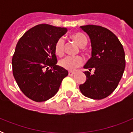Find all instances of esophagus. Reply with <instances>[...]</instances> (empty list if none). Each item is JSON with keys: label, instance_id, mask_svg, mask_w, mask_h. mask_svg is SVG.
I'll use <instances>...</instances> for the list:
<instances>
[{"label": "esophagus", "instance_id": "obj_1", "mask_svg": "<svg viewBox=\"0 0 133 133\" xmlns=\"http://www.w3.org/2000/svg\"><path fill=\"white\" fill-rule=\"evenodd\" d=\"M74 74H75V72H74V71H69V76H72V75H73Z\"/></svg>", "mask_w": 133, "mask_h": 133}]
</instances>
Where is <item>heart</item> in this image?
<instances>
[{
    "label": "heart",
    "instance_id": "obj_1",
    "mask_svg": "<svg viewBox=\"0 0 133 133\" xmlns=\"http://www.w3.org/2000/svg\"><path fill=\"white\" fill-rule=\"evenodd\" d=\"M72 38L78 44L80 47H84L87 45L88 40L87 36L81 32H77L72 35ZM65 41L63 37H61L56 41L55 45V53L58 56H62L64 52ZM83 58L81 56H67L59 61L61 67L69 70H74L81 66L83 63Z\"/></svg>",
    "mask_w": 133,
    "mask_h": 133
}]
</instances>
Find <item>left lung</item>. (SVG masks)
<instances>
[{
  "label": "left lung",
  "mask_w": 133,
  "mask_h": 133,
  "mask_svg": "<svg viewBox=\"0 0 133 133\" xmlns=\"http://www.w3.org/2000/svg\"><path fill=\"white\" fill-rule=\"evenodd\" d=\"M89 35L92 57L84 69H95L93 75L84 72L85 83L79 86L84 96L95 100L106 98L116 89L125 68V55L123 45L116 35L109 29L97 25L80 27Z\"/></svg>",
  "instance_id": "left-lung-1"
}]
</instances>
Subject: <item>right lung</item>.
Instances as JSON below:
<instances>
[{
    "mask_svg": "<svg viewBox=\"0 0 133 133\" xmlns=\"http://www.w3.org/2000/svg\"><path fill=\"white\" fill-rule=\"evenodd\" d=\"M67 29L38 24L22 36L12 59V73L21 91L36 102H43L58 92L69 72L56 65V41Z\"/></svg>",
    "mask_w": 133,
    "mask_h": 133,
    "instance_id": "add662e5",
    "label": "right lung"
}]
</instances>
